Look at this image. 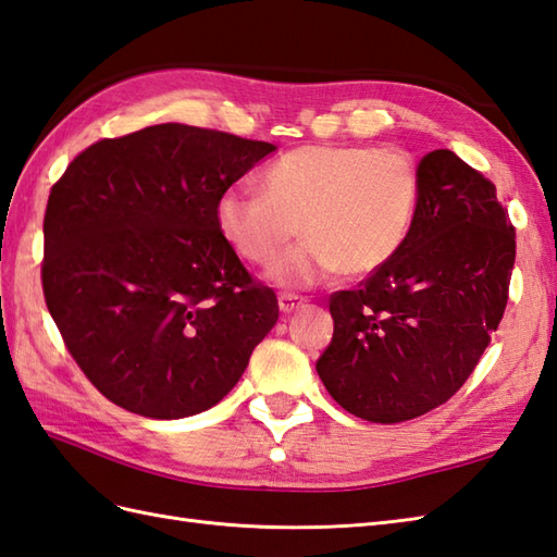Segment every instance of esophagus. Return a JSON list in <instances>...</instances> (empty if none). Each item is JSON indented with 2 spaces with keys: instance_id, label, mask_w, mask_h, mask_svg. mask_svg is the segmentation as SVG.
Returning a JSON list of instances; mask_svg holds the SVG:
<instances>
[{
  "instance_id": "1",
  "label": "esophagus",
  "mask_w": 557,
  "mask_h": 557,
  "mask_svg": "<svg viewBox=\"0 0 557 557\" xmlns=\"http://www.w3.org/2000/svg\"><path fill=\"white\" fill-rule=\"evenodd\" d=\"M277 304H280L282 313H294L296 308L304 306V296H299V294H280Z\"/></svg>"
}]
</instances>
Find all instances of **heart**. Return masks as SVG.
Masks as SVG:
<instances>
[{
	"mask_svg": "<svg viewBox=\"0 0 557 557\" xmlns=\"http://www.w3.org/2000/svg\"><path fill=\"white\" fill-rule=\"evenodd\" d=\"M265 189L235 185L215 201L220 235L244 261L268 265L304 230L308 239L273 268L289 287L344 270L370 275L404 247L418 175L396 149L308 145L270 163Z\"/></svg>",
	"mask_w": 557,
	"mask_h": 557,
	"instance_id": "b5f03b06",
	"label": "heart"
}]
</instances>
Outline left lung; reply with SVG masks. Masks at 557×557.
<instances>
[{"label": "left lung", "instance_id": "left-lung-1", "mask_svg": "<svg viewBox=\"0 0 557 557\" xmlns=\"http://www.w3.org/2000/svg\"><path fill=\"white\" fill-rule=\"evenodd\" d=\"M512 265L515 227L494 183L450 149L426 153L404 247L330 299L334 334L315 363L330 396L382 424L446 404L498 330Z\"/></svg>", "mask_w": 557, "mask_h": 557}]
</instances>
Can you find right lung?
Returning a JSON list of instances; mask_svg holds the SVG:
<instances>
[{
	"instance_id": "right-lung-1",
	"label": "right lung",
	"mask_w": 557,
	"mask_h": 557,
	"mask_svg": "<svg viewBox=\"0 0 557 557\" xmlns=\"http://www.w3.org/2000/svg\"><path fill=\"white\" fill-rule=\"evenodd\" d=\"M275 149L163 123L99 139L51 187L45 301L111 404L153 420L209 410L275 327V292L215 223L220 194Z\"/></svg>"
}]
</instances>
